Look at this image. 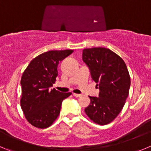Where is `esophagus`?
Masks as SVG:
<instances>
[{"label":"esophagus","instance_id":"34e87169","mask_svg":"<svg viewBox=\"0 0 151 151\" xmlns=\"http://www.w3.org/2000/svg\"><path fill=\"white\" fill-rule=\"evenodd\" d=\"M73 95H74V97H76V98H80V97H81V95H80V94H76V93H73Z\"/></svg>","mask_w":151,"mask_h":151}]
</instances>
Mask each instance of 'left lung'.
Segmentation results:
<instances>
[{
	"instance_id": "left-lung-1",
	"label": "left lung",
	"mask_w": 151,
	"mask_h": 151,
	"mask_svg": "<svg viewBox=\"0 0 151 151\" xmlns=\"http://www.w3.org/2000/svg\"><path fill=\"white\" fill-rule=\"evenodd\" d=\"M83 61L100 90L99 97L89 96L91 103L86 114L95 123L107 124L120 113L129 95L127 68L120 56L105 47L84 49Z\"/></svg>"
}]
</instances>
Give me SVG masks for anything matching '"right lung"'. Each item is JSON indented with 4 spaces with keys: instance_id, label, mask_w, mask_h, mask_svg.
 <instances>
[{
    "instance_id": "1",
    "label": "right lung",
    "mask_w": 151,
    "mask_h": 151,
    "mask_svg": "<svg viewBox=\"0 0 151 151\" xmlns=\"http://www.w3.org/2000/svg\"><path fill=\"white\" fill-rule=\"evenodd\" d=\"M72 53V50L45 52L33 59L24 71L21 106L33 126L41 129L50 127L60 115L63 100L71 95L51 87L58 75L59 63Z\"/></svg>"
}]
</instances>
